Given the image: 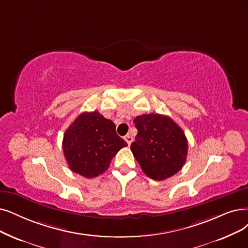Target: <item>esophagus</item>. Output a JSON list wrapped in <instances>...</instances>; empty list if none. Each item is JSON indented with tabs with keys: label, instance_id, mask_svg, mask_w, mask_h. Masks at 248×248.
Listing matches in <instances>:
<instances>
[{
	"label": "esophagus",
	"instance_id": "1",
	"mask_svg": "<svg viewBox=\"0 0 248 248\" xmlns=\"http://www.w3.org/2000/svg\"><path fill=\"white\" fill-rule=\"evenodd\" d=\"M124 140L128 143V145H130L132 143V141H133V137L131 135H129V134H127V135L124 136Z\"/></svg>",
	"mask_w": 248,
	"mask_h": 248
}]
</instances>
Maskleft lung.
I'll return each instance as SVG.
<instances>
[{
	"label": "left lung",
	"mask_w": 248,
	"mask_h": 248,
	"mask_svg": "<svg viewBox=\"0 0 248 248\" xmlns=\"http://www.w3.org/2000/svg\"><path fill=\"white\" fill-rule=\"evenodd\" d=\"M137 129L131 151L146 176L156 181L182 169L188 142L181 128L170 117L144 114L134 119Z\"/></svg>",
	"instance_id": "obj_1"
}]
</instances>
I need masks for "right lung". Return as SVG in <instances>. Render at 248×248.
<instances>
[{
	"label": "right lung",
	"mask_w": 248,
	"mask_h": 248,
	"mask_svg": "<svg viewBox=\"0 0 248 248\" xmlns=\"http://www.w3.org/2000/svg\"><path fill=\"white\" fill-rule=\"evenodd\" d=\"M127 142L115 124L97 111L79 115L64 133L63 151L70 170L93 178L108 170L112 158Z\"/></svg>",
	"instance_id": "obj_1"
}]
</instances>
